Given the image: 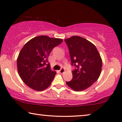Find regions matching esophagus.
<instances>
[{"instance_id":"esophagus-1","label":"esophagus","mask_w":122,"mask_h":122,"mask_svg":"<svg viewBox=\"0 0 122 122\" xmlns=\"http://www.w3.org/2000/svg\"><path fill=\"white\" fill-rule=\"evenodd\" d=\"M65 69L63 68H61V69L59 71V72L61 74H62V73H64V72H65Z\"/></svg>"}]
</instances>
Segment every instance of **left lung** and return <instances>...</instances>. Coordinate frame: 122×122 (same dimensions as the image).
Masks as SVG:
<instances>
[{
	"mask_svg": "<svg viewBox=\"0 0 122 122\" xmlns=\"http://www.w3.org/2000/svg\"><path fill=\"white\" fill-rule=\"evenodd\" d=\"M68 46L71 65L73 78L66 82L76 92L86 89L98 80L101 73L102 60L96 46L82 37L73 36L65 40Z\"/></svg>",
	"mask_w": 122,
	"mask_h": 122,
	"instance_id": "1",
	"label": "left lung"
}]
</instances>
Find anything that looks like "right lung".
<instances>
[{
	"instance_id": "1",
	"label": "right lung",
	"mask_w": 122,
	"mask_h": 122,
	"mask_svg": "<svg viewBox=\"0 0 122 122\" xmlns=\"http://www.w3.org/2000/svg\"><path fill=\"white\" fill-rule=\"evenodd\" d=\"M62 41V39L41 36L32 39L22 47L17 59L18 71L29 87L42 91L51 85L56 73L51 70L48 57Z\"/></svg>"
}]
</instances>
